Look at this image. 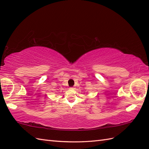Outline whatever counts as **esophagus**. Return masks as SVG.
Masks as SVG:
<instances>
[{
  "mask_svg": "<svg viewBox=\"0 0 149 149\" xmlns=\"http://www.w3.org/2000/svg\"><path fill=\"white\" fill-rule=\"evenodd\" d=\"M70 88L71 90H74V89H75L74 87H71V88Z\"/></svg>",
  "mask_w": 149,
  "mask_h": 149,
  "instance_id": "esophagus-1",
  "label": "esophagus"
}]
</instances>
